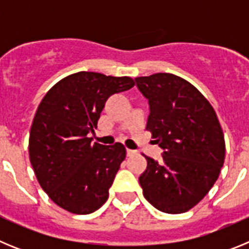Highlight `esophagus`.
Here are the masks:
<instances>
[{"label":"esophagus","instance_id":"obj_1","mask_svg":"<svg viewBox=\"0 0 249 249\" xmlns=\"http://www.w3.org/2000/svg\"><path fill=\"white\" fill-rule=\"evenodd\" d=\"M136 155V151H133V149H127V156L128 157H131V156Z\"/></svg>","mask_w":249,"mask_h":249}]
</instances>
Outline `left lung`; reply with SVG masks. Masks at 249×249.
<instances>
[{"instance_id":"1","label":"left lung","mask_w":249,"mask_h":249,"mask_svg":"<svg viewBox=\"0 0 249 249\" xmlns=\"http://www.w3.org/2000/svg\"><path fill=\"white\" fill-rule=\"evenodd\" d=\"M149 103L147 131L163 160L144 156L147 169L140 177L144 198L158 211L184 213L204 198L218 178L226 143L214 109L188 81L172 73L136 78Z\"/></svg>"}]
</instances>
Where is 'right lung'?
Here are the masks:
<instances>
[{
	"label": "right lung",
	"mask_w": 249,
	"mask_h": 249,
	"mask_svg": "<svg viewBox=\"0 0 249 249\" xmlns=\"http://www.w3.org/2000/svg\"><path fill=\"white\" fill-rule=\"evenodd\" d=\"M135 86L131 77L97 72L70 74L46 93L30 131V160L39 186L52 201L74 214L97 211L108 198L126 148L89 137L97 128L107 98Z\"/></svg>",
	"instance_id": "right-lung-1"
}]
</instances>
